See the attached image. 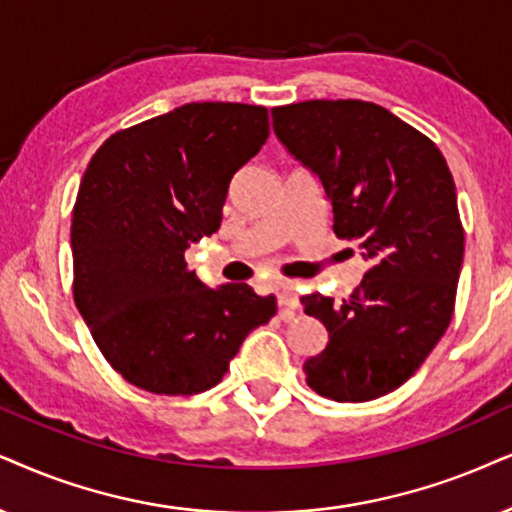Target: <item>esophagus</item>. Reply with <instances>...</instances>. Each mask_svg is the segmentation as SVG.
I'll use <instances>...</instances> for the list:
<instances>
[{"label":"esophagus","mask_w":512,"mask_h":512,"mask_svg":"<svg viewBox=\"0 0 512 512\" xmlns=\"http://www.w3.org/2000/svg\"><path fill=\"white\" fill-rule=\"evenodd\" d=\"M276 297H278V304H281V307H286V309L300 307V300H297V290L293 283H278Z\"/></svg>","instance_id":"1"}]
</instances>
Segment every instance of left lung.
I'll return each instance as SVG.
<instances>
[{"label":"left lung","instance_id":"left-lung-1","mask_svg":"<svg viewBox=\"0 0 512 512\" xmlns=\"http://www.w3.org/2000/svg\"><path fill=\"white\" fill-rule=\"evenodd\" d=\"M271 118L281 144L319 174L335 236L371 260L340 304L300 300L331 338L304 361L307 385L335 401L378 399L418 371L454 316L465 241L454 177L435 141L371 101L290 103Z\"/></svg>","mask_w":512,"mask_h":512}]
</instances>
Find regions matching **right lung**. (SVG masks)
<instances>
[{"mask_svg": "<svg viewBox=\"0 0 512 512\" xmlns=\"http://www.w3.org/2000/svg\"><path fill=\"white\" fill-rule=\"evenodd\" d=\"M269 137L264 106L203 101L120 129L92 155L73 208V300L127 383L215 387L245 335L276 314L248 283L208 288L184 252L222 224L231 177Z\"/></svg>", "mask_w": 512, "mask_h": 512, "instance_id": "right-lung-1", "label": "right lung"}]
</instances>
